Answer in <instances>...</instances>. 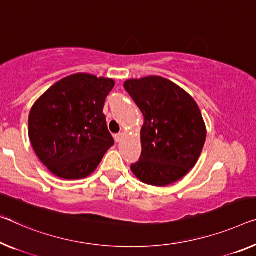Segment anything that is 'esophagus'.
I'll return each mask as SVG.
<instances>
[{"label":"esophagus","mask_w":256,"mask_h":256,"mask_svg":"<svg viewBox=\"0 0 256 256\" xmlns=\"http://www.w3.org/2000/svg\"><path fill=\"white\" fill-rule=\"evenodd\" d=\"M114 138H116V140L118 142V143H119V142H121V140H122V138H124V134L122 132L116 134V135L114 136Z\"/></svg>","instance_id":"obj_1"}]
</instances>
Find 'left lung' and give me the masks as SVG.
<instances>
[{"label": "left lung", "instance_id": "obj_1", "mask_svg": "<svg viewBox=\"0 0 256 256\" xmlns=\"http://www.w3.org/2000/svg\"><path fill=\"white\" fill-rule=\"evenodd\" d=\"M124 89L144 116L142 154L132 164L140 182L167 186L196 166L206 140V124L198 104L186 90L167 78H130Z\"/></svg>", "mask_w": 256, "mask_h": 256}]
</instances>
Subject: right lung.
Instances as JSON below:
<instances>
[{
  "instance_id": "obj_1",
  "label": "right lung",
  "mask_w": 256,
  "mask_h": 256,
  "mask_svg": "<svg viewBox=\"0 0 256 256\" xmlns=\"http://www.w3.org/2000/svg\"><path fill=\"white\" fill-rule=\"evenodd\" d=\"M113 78L76 73L50 87L35 102L28 136L41 162L64 180L88 178L114 145L103 113Z\"/></svg>"
}]
</instances>
